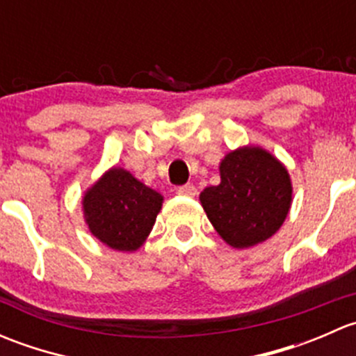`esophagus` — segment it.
<instances>
[{
	"instance_id": "1",
	"label": "esophagus",
	"mask_w": 356,
	"mask_h": 356,
	"mask_svg": "<svg viewBox=\"0 0 356 356\" xmlns=\"http://www.w3.org/2000/svg\"><path fill=\"white\" fill-rule=\"evenodd\" d=\"M177 193L181 196H189V198H193V196L198 195V189H196L193 184H186V186H181V188L177 189Z\"/></svg>"
}]
</instances>
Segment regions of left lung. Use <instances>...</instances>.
Wrapping results in <instances>:
<instances>
[{
  "mask_svg": "<svg viewBox=\"0 0 356 356\" xmlns=\"http://www.w3.org/2000/svg\"><path fill=\"white\" fill-rule=\"evenodd\" d=\"M220 184L200 195L208 220L232 248L267 241L288 217L293 186L284 165L260 146H243L220 161Z\"/></svg>",
  "mask_w": 356,
  "mask_h": 356,
  "instance_id": "1",
  "label": "left lung"
}]
</instances>
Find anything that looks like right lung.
Returning a JSON list of instances; mask_svg holds the SVG:
<instances>
[{
    "instance_id": "add662e5",
    "label": "right lung",
    "mask_w": 356,
    "mask_h": 356,
    "mask_svg": "<svg viewBox=\"0 0 356 356\" xmlns=\"http://www.w3.org/2000/svg\"><path fill=\"white\" fill-rule=\"evenodd\" d=\"M163 196L124 168H110L82 198L89 231L117 251H136L155 225Z\"/></svg>"
}]
</instances>
